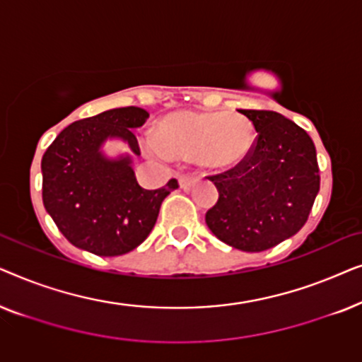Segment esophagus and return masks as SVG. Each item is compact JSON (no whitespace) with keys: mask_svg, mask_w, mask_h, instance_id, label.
Wrapping results in <instances>:
<instances>
[{"mask_svg":"<svg viewBox=\"0 0 362 362\" xmlns=\"http://www.w3.org/2000/svg\"><path fill=\"white\" fill-rule=\"evenodd\" d=\"M199 181V175L196 173H186V175H180V185L182 189H191L196 182Z\"/></svg>","mask_w":362,"mask_h":362,"instance_id":"34e87169","label":"esophagus"}]
</instances>
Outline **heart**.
Masks as SVG:
<instances>
[{"label": "heart", "mask_w": 362, "mask_h": 362, "mask_svg": "<svg viewBox=\"0 0 362 362\" xmlns=\"http://www.w3.org/2000/svg\"><path fill=\"white\" fill-rule=\"evenodd\" d=\"M255 141L250 122L229 113L180 112L166 117L158 138H143V150L150 156H201L209 166L237 165L249 155Z\"/></svg>", "instance_id": "1"}]
</instances>
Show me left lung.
<instances>
[{
  "instance_id": "left-lung-1",
  "label": "left lung",
  "mask_w": 362,
  "mask_h": 362,
  "mask_svg": "<svg viewBox=\"0 0 362 362\" xmlns=\"http://www.w3.org/2000/svg\"><path fill=\"white\" fill-rule=\"evenodd\" d=\"M257 132L254 146L230 170L209 176L219 199L206 224L224 244L264 252L295 235L320 191V168L308 133L272 110H239Z\"/></svg>"
}]
</instances>
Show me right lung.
<instances>
[{"mask_svg":"<svg viewBox=\"0 0 362 362\" xmlns=\"http://www.w3.org/2000/svg\"><path fill=\"white\" fill-rule=\"evenodd\" d=\"M148 117L143 108L123 107L82 118L44 153V207L72 245L100 257L128 254L150 235L161 202L180 187L170 180L160 189H143L128 158L108 161L98 151L108 136H120L140 155L132 130Z\"/></svg>","mask_w":362,"mask_h":362,"instance_id":"obj_1","label":"right lung"}]
</instances>
